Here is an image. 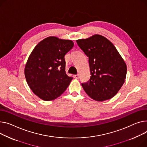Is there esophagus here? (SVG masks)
I'll list each match as a JSON object with an SVG mask.
<instances>
[{"label": "esophagus", "mask_w": 147, "mask_h": 147, "mask_svg": "<svg viewBox=\"0 0 147 147\" xmlns=\"http://www.w3.org/2000/svg\"><path fill=\"white\" fill-rule=\"evenodd\" d=\"M79 74H75V75H74V77L75 78V79H79Z\"/></svg>", "instance_id": "34e87169"}]
</instances>
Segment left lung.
I'll use <instances>...</instances> for the list:
<instances>
[{"mask_svg": "<svg viewBox=\"0 0 147 147\" xmlns=\"http://www.w3.org/2000/svg\"><path fill=\"white\" fill-rule=\"evenodd\" d=\"M89 57L90 80L82 86L86 93L96 101L111 99L125 82L126 65L114 45L103 36L94 35L76 41Z\"/></svg>", "mask_w": 147, "mask_h": 147, "instance_id": "left-lung-1", "label": "left lung"}]
</instances>
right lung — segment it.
Returning <instances> with one entry per match:
<instances>
[{"mask_svg": "<svg viewBox=\"0 0 147 147\" xmlns=\"http://www.w3.org/2000/svg\"><path fill=\"white\" fill-rule=\"evenodd\" d=\"M74 46L71 40L49 36L39 42L25 67L27 83L40 99L53 100L66 90L73 77L65 73V55Z\"/></svg>", "mask_w": 147, "mask_h": 147, "instance_id": "add662e5", "label": "right lung"}]
</instances>
